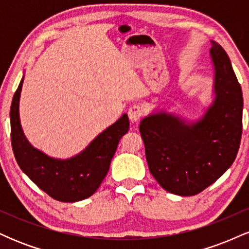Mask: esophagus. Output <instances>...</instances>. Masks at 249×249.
Here are the masks:
<instances>
[{
    "mask_svg": "<svg viewBox=\"0 0 249 249\" xmlns=\"http://www.w3.org/2000/svg\"><path fill=\"white\" fill-rule=\"evenodd\" d=\"M127 115H128V118H130V121L132 123L138 122L142 117V107L138 104L131 105L127 111Z\"/></svg>",
    "mask_w": 249,
    "mask_h": 249,
    "instance_id": "34e87169",
    "label": "esophagus"
}]
</instances>
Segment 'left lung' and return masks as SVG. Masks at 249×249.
<instances>
[{"mask_svg":"<svg viewBox=\"0 0 249 249\" xmlns=\"http://www.w3.org/2000/svg\"><path fill=\"white\" fill-rule=\"evenodd\" d=\"M213 104L187 125L166 112L145 117L139 131L148 170L167 192L196 196L216 181L238 154L242 134V91L226 51L212 41Z\"/></svg>","mask_w":249,"mask_h":249,"instance_id":"obj_1","label":"left lung"}]
</instances>
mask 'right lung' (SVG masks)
<instances>
[{"mask_svg":"<svg viewBox=\"0 0 249 249\" xmlns=\"http://www.w3.org/2000/svg\"><path fill=\"white\" fill-rule=\"evenodd\" d=\"M23 79L13 97L10 107L11 146L21 170L51 198L76 202L89 198L101 186L107 174L118 142L127 133L130 122L123 115L115 124L96 137L83 152L59 160L34 148L25 139L18 115Z\"/></svg>","mask_w":249,"mask_h":249,"instance_id":"add662e5","label":"right lung"}]
</instances>
